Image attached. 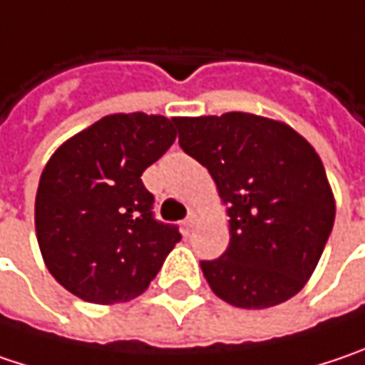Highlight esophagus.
<instances>
[{
  "label": "esophagus",
  "mask_w": 365,
  "mask_h": 365,
  "mask_svg": "<svg viewBox=\"0 0 365 365\" xmlns=\"http://www.w3.org/2000/svg\"><path fill=\"white\" fill-rule=\"evenodd\" d=\"M196 225V215L194 212H190L185 219H183V227H185V231H192V227Z\"/></svg>",
  "instance_id": "34e87169"
}]
</instances>
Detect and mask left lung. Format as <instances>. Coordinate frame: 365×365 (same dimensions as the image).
<instances>
[{"instance_id":"8db88e82","label":"left lung","mask_w":365,"mask_h":365,"mask_svg":"<svg viewBox=\"0 0 365 365\" xmlns=\"http://www.w3.org/2000/svg\"><path fill=\"white\" fill-rule=\"evenodd\" d=\"M183 153L204 165L229 206V247L202 260L223 302L262 310L308 283L334 223L324 165L304 136L254 113L178 118Z\"/></svg>"}]
</instances>
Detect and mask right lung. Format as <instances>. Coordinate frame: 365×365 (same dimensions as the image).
Returning <instances> with one entry per match:
<instances>
[{
  "instance_id": "obj_1",
  "label": "right lung",
  "mask_w": 365,
  "mask_h": 365,
  "mask_svg": "<svg viewBox=\"0 0 365 365\" xmlns=\"http://www.w3.org/2000/svg\"><path fill=\"white\" fill-rule=\"evenodd\" d=\"M175 118L115 113L66 140L41 173L34 227L55 281L91 304L144 293L182 240L155 219L142 173L175 142Z\"/></svg>"
}]
</instances>
